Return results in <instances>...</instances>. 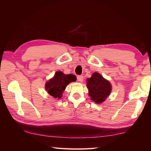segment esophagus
I'll return each mask as SVG.
<instances>
[{"mask_svg":"<svg viewBox=\"0 0 151 151\" xmlns=\"http://www.w3.org/2000/svg\"><path fill=\"white\" fill-rule=\"evenodd\" d=\"M83 80H84V77H83V76H77V81L80 82V83L83 82Z\"/></svg>","mask_w":151,"mask_h":151,"instance_id":"1","label":"esophagus"}]
</instances>
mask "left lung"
Segmentation results:
<instances>
[{"label": "left lung", "instance_id": "left-lung-1", "mask_svg": "<svg viewBox=\"0 0 151 151\" xmlns=\"http://www.w3.org/2000/svg\"><path fill=\"white\" fill-rule=\"evenodd\" d=\"M86 84L91 99L97 104L104 102L111 92V83L98 72L93 73L87 79Z\"/></svg>", "mask_w": 151, "mask_h": 151}]
</instances>
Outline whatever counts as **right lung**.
<instances>
[{"label":"right lung","mask_w":151,"mask_h":151,"mask_svg":"<svg viewBox=\"0 0 151 151\" xmlns=\"http://www.w3.org/2000/svg\"><path fill=\"white\" fill-rule=\"evenodd\" d=\"M76 81L74 75L64 74L61 71H57L52 78L45 83V90L54 98L60 99L67 86Z\"/></svg>","instance_id":"right-lung-1"}]
</instances>
